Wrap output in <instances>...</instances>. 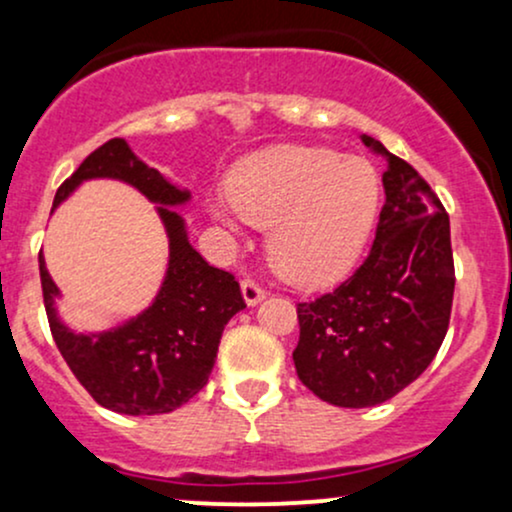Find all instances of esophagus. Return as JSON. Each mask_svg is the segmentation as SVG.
Masks as SVG:
<instances>
[{"instance_id":"obj_1","label":"esophagus","mask_w":512,"mask_h":512,"mask_svg":"<svg viewBox=\"0 0 512 512\" xmlns=\"http://www.w3.org/2000/svg\"><path fill=\"white\" fill-rule=\"evenodd\" d=\"M240 291H243V301L248 305H257L264 301V289L252 279H245L243 284H240Z\"/></svg>"}]
</instances>
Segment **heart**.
I'll return each instance as SVG.
<instances>
[{"label":"heart","instance_id":"b5f03b06","mask_svg":"<svg viewBox=\"0 0 512 512\" xmlns=\"http://www.w3.org/2000/svg\"><path fill=\"white\" fill-rule=\"evenodd\" d=\"M226 190L238 216L269 228L272 267L301 286H325L349 274L380 209L375 168L330 149H267L236 166ZM209 214L236 231L223 204H211Z\"/></svg>","mask_w":512,"mask_h":512}]
</instances>
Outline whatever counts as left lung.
<instances>
[{"instance_id": "8db88e82", "label": "left lung", "mask_w": 512, "mask_h": 512, "mask_svg": "<svg viewBox=\"0 0 512 512\" xmlns=\"http://www.w3.org/2000/svg\"><path fill=\"white\" fill-rule=\"evenodd\" d=\"M383 156L385 204L373 248L332 293L298 303L301 383L334 407L383 404L431 366L448 332L455 267L450 219L426 180L361 134Z\"/></svg>"}]
</instances>
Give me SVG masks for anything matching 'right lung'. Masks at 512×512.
Instances as JSON below:
<instances>
[{
  "mask_svg": "<svg viewBox=\"0 0 512 512\" xmlns=\"http://www.w3.org/2000/svg\"><path fill=\"white\" fill-rule=\"evenodd\" d=\"M88 180H117L151 204L168 238V264L154 301L142 313L98 332H76L62 320L60 286L40 252V284L57 349L88 395L117 414L154 416L182 407L207 385L223 327L245 308L238 281L211 267L192 248L178 207L192 192L175 185L132 151L125 139H110L76 168L57 190L52 214Z\"/></svg>",
  "mask_w": 512,
  "mask_h": 512,
  "instance_id": "1",
  "label": "right lung"
}]
</instances>
